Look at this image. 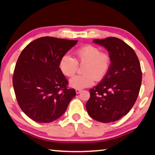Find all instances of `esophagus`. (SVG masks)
Segmentation results:
<instances>
[{"label": "esophagus", "instance_id": "obj_1", "mask_svg": "<svg viewBox=\"0 0 155 155\" xmlns=\"http://www.w3.org/2000/svg\"><path fill=\"white\" fill-rule=\"evenodd\" d=\"M82 91L81 90H79V89H77V90H76V93H77V94H79V93H81V91Z\"/></svg>", "mask_w": 155, "mask_h": 155}]
</instances>
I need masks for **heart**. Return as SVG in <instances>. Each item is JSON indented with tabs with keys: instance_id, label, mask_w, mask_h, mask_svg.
I'll list each match as a JSON object with an SVG mask.
<instances>
[{
	"instance_id": "1",
	"label": "heart",
	"mask_w": 155,
	"mask_h": 155,
	"mask_svg": "<svg viewBox=\"0 0 155 155\" xmlns=\"http://www.w3.org/2000/svg\"><path fill=\"white\" fill-rule=\"evenodd\" d=\"M76 58L65 54L60 59L59 66L66 77H72L77 71L78 65H84L83 74L77 75L70 80V85L75 89L90 87L94 81H101L107 75L110 68V57L107 53L93 45H85L75 52Z\"/></svg>"
}]
</instances>
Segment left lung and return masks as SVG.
<instances>
[{"instance_id": "1", "label": "left lung", "mask_w": 155, "mask_h": 155, "mask_svg": "<svg viewBox=\"0 0 155 155\" xmlns=\"http://www.w3.org/2000/svg\"><path fill=\"white\" fill-rule=\"evenodd\" d=\"M93 41L107 49L111 64L103 80L90 90L86 109L98 122L117 121L130 111L138 97L142 79L140 63L134 50L120 39L109 37Z\"/></svg>"}]
</instances>
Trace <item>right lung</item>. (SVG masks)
Segmentation results:
<instances>
[{"instance_id":"right-lung-1","label":"right lung","mask_w":155,"mask_h":155,"mask_svg":"<svg viewBox=\"0 0 155 155\" xmlns=\"http://www.w3.org/2000/svg\"><path fill=\"white\" fill-rule=\"evenodd\" d=\"M77 41L42 37L31 41L20 53L13 85L20 109L34 121L49 123L58 119L76 96L59 64Z\"/></svg>"}]
</instances>
